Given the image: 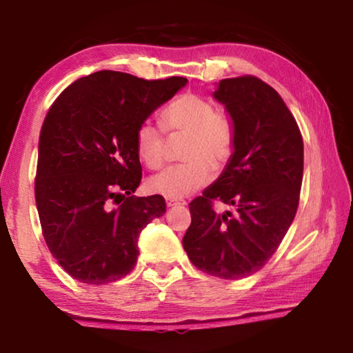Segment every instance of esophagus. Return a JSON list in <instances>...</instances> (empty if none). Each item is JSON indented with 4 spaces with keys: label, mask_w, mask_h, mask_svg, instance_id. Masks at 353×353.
Instances as JSON below:
<instances>
[{
    "label": "esophagus",
    "mask_w": 353,
    "mask_h": 353,
    "mask_svg": "<svg viewBox=\"0 0 353 353\" xmlns=\"http://www.w3.org/2000/svg\"><path fill=\"white\" fill-rule=\"evenodd\" d=\"M166 205H168L170 208L183 207V205H187V202H185V201H176V199H166Z\"/></svg>",
    "instance_id": "34e87169"
}]
</instances>
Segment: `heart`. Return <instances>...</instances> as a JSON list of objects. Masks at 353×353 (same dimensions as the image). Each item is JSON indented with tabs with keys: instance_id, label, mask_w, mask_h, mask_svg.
Returning <instances> with one entry per match:
<instances>
[{
	"instance_id": "heart-1",
	"label": "heart",
	"mask_w": 353,
	"mask_h": 353,
	"mask_svg": "<svg viewBox=\"0 0 353 353\" xmlns=\"http://www.w3.org/2000/svg\"><path fill=\"white\" fill-rule=\"evenodd\" d=\"M160 124L145 119L135 130V149L149 170L165 162L170 137H187L182 159L185 163L166 168L149 179L151 193L166 199H182L212 182L214 170H223L235 151V130L230 119L216 110L210 99L183 93L163 107Z\"/></svg>"
}]
</instances>
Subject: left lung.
Listing matches in <instances>:
<instances>
[{
    "instance_id": "left-lung-1",
    "label": "left lung",
    "mask_w": 353,
    "mask_h": 353,
    "mask_svg": "<svg viewBox=\"0 0 353 353\" xmlns=\"http://www.w3.org/2000/svg\"><path fill=\"white\" fill-rule=\"evenodd\" d=\"M213 97L234 119L235 151L218 181L190 202L182 244L202 272L240 280L266 265L296 216L303 140L282 97L259 77L219 81ZM214 201L236 213L216 214Z\"/></svg>"
}]
</instances>
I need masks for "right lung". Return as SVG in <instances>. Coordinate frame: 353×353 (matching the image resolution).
<instances>
[{
  "label": "right lung",
  "instance_id": "right-lung-1",
  "mask_svg": "<svg viewBox=\"0 0 353 353\" xmlns=\"http://www.w3.org/2000/svg\"><path fill=\"white\" fill-rule=\"evenodd\" d=\"M187 82L103 70L71 83L48 112L35 202L48 249L77 282L128 276L141 230L166 212L160 194H132L141 182L135 130Z\"/></svg>",
  "mask_w": 353,
  "mask_h": 353
}]
</instances>
